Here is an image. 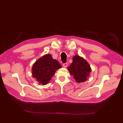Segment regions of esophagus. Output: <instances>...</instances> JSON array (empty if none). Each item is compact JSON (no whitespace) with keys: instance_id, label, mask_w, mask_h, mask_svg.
<instances>
[{"instance_id":"esophagus-1","label":"esophagus","mask_w":123,"mask_h":123,"mask_svg":"<svg viewBox=\"0 0 123 123\" xmlns=\"http://www.w3.org/2000/svg\"><path fill=\"white\" fill-rule=\"evenodd\" d=\"M63 66L64 68H66V67L68 66V63H63Z\"/></svg>"}]
</instances>
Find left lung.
<instances>
[{
	"label": "left lung",
	"instance_id": "1",
	"mask_svg": "<svg viewBox=\"0 0 123 123\" xmlns=\"http://www.w3.org/2000/svg\"><path fill=\"white\" fill-rule=\"evenodd\" d=\"M72 59V63L68 68L70 74L73 75L78 83L85 82L91 71L89 64L79 55H75Z\"/></svg>",
	"mask_w": 123,
	"mask_h": 123
}]
</instances>
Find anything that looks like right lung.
<instances>
[{
    "label": "right lung",
    "mask_w": 123,
    "mask_h": 123,
    "mask_svg": "<svg viewBox=\"0 0 123 123\" xmlns=\"http://www.w3.org/2000/svg\"><path fill=\"white\" fill-rule=\"evenodd\" d=\"M62 67L57 60L52 58L51 55L46 54L35 62L32 68L33 77L40 84H47L56 70Z\"/></svg>",
    "instance_id": "right-lung-1"
}]
</instances>
